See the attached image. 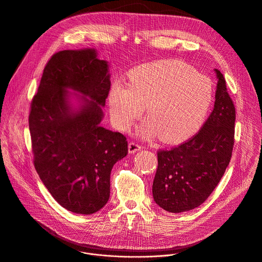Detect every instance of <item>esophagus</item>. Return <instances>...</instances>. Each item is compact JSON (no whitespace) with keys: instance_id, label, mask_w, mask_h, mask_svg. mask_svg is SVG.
Listing matches in <instances>:
<instances>
[{"instance_id":"obj_1","label":"esophagus","mask_w":262,"mask_h":262,"mask_svg":"<svg viewBox=\"0 0 262 262\" xmlns=\"http://www.w3.org/2000/svg\"><path fill=\"white\" fill-rule=\"evenodd\" d=\"M141 149H142L141 146H140L139 144L135 143V142H130V143L128 144V152H129V153H135V152H137V151H139V150H141Z\"/></svg>"}]
</instances>
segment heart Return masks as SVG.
Masks as SVG:
<instances>
[{
    "mask_svg": "<svg viewBox=\"0 0 262 262\" xmlns=\"http://www.w3.org/2000/svg\"><path fill=\"white\" fill-rule=\"evenodd\" d=\"M128 85H112L109 109L115 126L128 129L147 106L142 125L146 136L168 144L181 143L203 125L213 101L211 80L181 60L164 59L135 68Z\"/></svg>",
    "mask_w": 262,
    "mask_h": 262,
    "instance_id": "heart-1",
    "label": "heart"
}]
</instances>
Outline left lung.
I'll return each instance as SVG.
<instances>
[{
	"mask_svg": "<svg viewBox=\"0 0 262 262\" xmlns=\"http://www.w3.org/2000/svg\"><path fill=\"white\" fill-rule=\"evenodd\" d=\"M215 73L214 109L201 130L177 147L157 152L153 199L170 213L201 206L220 182L231 158L235 109L222 73L217 69Z\"/></svg>",
	"mask_w": 262,
	"mask_h": 262,
	"instance_id": "1",
	"label": "left lung"
}]
</instances>
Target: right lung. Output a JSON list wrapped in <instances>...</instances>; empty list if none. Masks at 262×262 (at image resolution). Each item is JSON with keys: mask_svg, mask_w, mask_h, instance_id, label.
Listing matches in <instances>:
<instances>
[{"mask_svg": "<svg viewBox=\"0 0 262 262\" xmlns=\"http://www.w3.org/2000/svg\"><path fill=\"white\" fill-rule=\"evenodd\" d=\"M110 86L108 61L96 49L62 50L46 63L31 104L35 168L53 199L76 214L107 204L112 167L127 154L126 138L100 124Z\"/></svg>", "mask_w": 262, "mask_h": 262, "instance_id": "1", "label": "right lung"}]
</instances>
